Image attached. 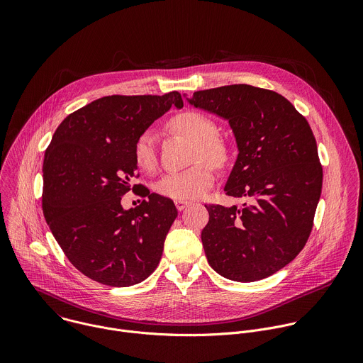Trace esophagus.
<instances>
[{"instance_id":"34e87169","label":"esophagus","mask_w":363,"mask_h":363,"mask_svg":"<svg viewBox=\"0 0 363 363\" xmlns=\"http://www.w3.org/2000/svg\"><path fill=\"white\" fill-rule=\"evenodd\" d=\"M189 205H191V202H186V201H175V206L178 211H184L185 208H188Z\"/></svg>"}]
</instances>
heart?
Segmentation results:
<instances>
[{
	"mask_svg": "<svg viewBox=\"0 0 363 363\" xmlns=\"http://www.w3.org/2000/svg\"><path fill=\"white\" fill-rule=\"evenodd\" d=\"M171 128L194 140L191 168L165 174L155 185L161 196L178 201L201 198L216 181V169L225 168L231 161V147L218 133L217 123L202 112L185 111L171 119ZM133 161L143 172H152L158 164L157 139L150 130L142 132L133 143Z\"/></svg>",
	"mask_w": 363,
	"mask_h": 363,
	"instance_id": "heart-1",
	"label": "heart"
}]
</instances>
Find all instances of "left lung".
I'll use <instances>...</instances> for the list:
<instances>
[{
    "instance_id": "left-lung-1",
    "label": "left lung",
    "mask_w": 363,
    "mask_h": 363,
    "mask_svg": "<svg viewBox=\"0 0 363 363\" xmlns=\"http://www.w3.org/2000/svg\"><path fill=\"white\" fill-rule=\"evenodd\" d=\"M189 103L228 119L240 153L225 194L250 199L241 208L205 205V255L225 279H266L293 260L313 228L323 181L313 132L269 89L223 86L195 91Z\"/></svg>"
}]
</instances>
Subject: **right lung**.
Wrapping results in <instances>:
<instances>
[{
  "instance_id": "1",
  "label": "right lung",
  "mask_w": 363,
  "mask_h": 363,
  "mask_svg": "<svg viewBox=\"0 0 363 363\" xmlns=\"http://www.w3.org/2000/svg\"><path fill=\"white\" fill-rule=\"evenodd\" d=\"M172 105L184 106L178 91L100 97L70 113L45 149V221L69 262L97 283L133 286L160 264L174 202L149 191L129 211L121 201L142 186L132 184L136 138Z\"/></svg>"
}]
</instances>
